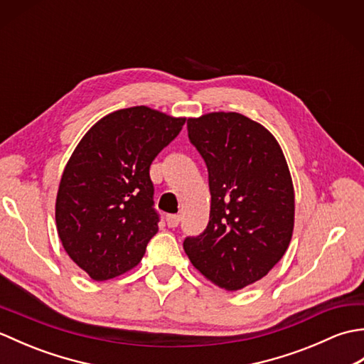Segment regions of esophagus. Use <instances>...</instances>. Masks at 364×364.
Segmentation results:
<instances>
[{
    "mask_svg": "<svg viewBox=\"0 0 364 364\" xmlns=\"http://www.w3.org/2000/svg\"><path fill=\"white\" fill-rule=\"evenodd\" d=\"M180 215H176V214H168L167 218H166V222H167V227H170V228H175V227H178V223H180Z\"/></svg>",
    "mask_w": 364,
    "mask_h": 364,
    "instance_id": "34e87169",
    "label": "esophagus"
}]
</instances>
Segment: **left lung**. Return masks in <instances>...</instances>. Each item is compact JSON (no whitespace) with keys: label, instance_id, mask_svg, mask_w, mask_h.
I'll list each match as a JSON object with an SVG mask.
<instances>
[{"label":"left lung","instance_id":"left-lung-1","mask_svg":"<svg viewBox=\"0 0 364 364\" xmlns=\"http://www.w3.org/2000/svg\"><path fill=\"white\" fill-rule=\"evenodd\" d=\"M188 134L206 162L211 211L203 233L184 239V252L219 288L242 289L289 247L296 205L288 162L269 129L237 112L188 119Z\"/></svg>","mask_w":364,"mask_h":364}]
</instances>
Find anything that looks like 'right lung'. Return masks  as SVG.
<instances>
[{
    "mask_svg": "<svg viewBox=\"0 0 364 364\" xmlns=\"http://www.w3.org/2000/svg\"><path fill=\"white\" fill-rule=\"evenodd\" d=\"M184 117L146 106L105 115L76 145L56 197V225L68 257L92 280L136 267L158 233L150 166Z\"/></svg>",
    "mask_w": 364,
    "mask_h": 364,
    "instance_id": "right-lung-1",
    "label": "right lung"
}]
</instances>
